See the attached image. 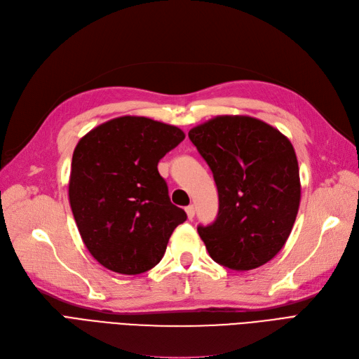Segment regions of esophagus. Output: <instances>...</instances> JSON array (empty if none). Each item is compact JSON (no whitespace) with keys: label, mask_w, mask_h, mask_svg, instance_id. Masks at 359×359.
<instances>
[{"label":"esophagus","mask_w":359,"mask_h":359,"mask_svg":"<svg viewBox=\"0 0 359 359\" xmlns=\"http://www.w3.org/2000/svg\"><path fill=\"white\" fill-rule=\"evenodd\" d=\"M184 211H187L188 219H189V220H192V219H194V216H195V207H194V205H188L187 208H184Z\"/></svg>","instance_id":"1"}]
</instances>
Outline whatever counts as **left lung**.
<instances>
[{"mask_svg": "<svg viewBox=\"0 0 359 359\" xmlns=\"http://www.w3.org/2000/svg\"><path fill=\"white\" fill-rule=\"evenodd\" d=\"M189 139L213 171L215 223L198 226L210 257L232 271L272 260L293 229L300 176L293 144L280 130L247 115H219L191 128Z\"/></svg>", "mask_w": 359, "mask_h": 359, "instance_id": "obj_1", "label": "left lung"}]
</instances>
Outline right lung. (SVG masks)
<instances>
[{
	"mask_svg": "<svg viewBox=\"0 0 359 359\" xmlns=\"http://www.w3.org/2000/svg\"><path fill=\"white\" fill-rule=\"evenodd\" d=\"M184 139L146 116H118L76 143L69 204L83 241L102 266L137 275L163 259L187 213L172 205L158 163Z\"/></svg>",
	"mask_w": 359,
	"mask_h": 359,
	"instance_id": "right-lung-1",
	"label": "right lung"
}]
</instances>
